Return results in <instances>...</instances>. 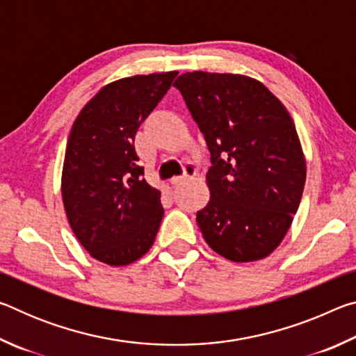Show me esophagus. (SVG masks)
Masks as SVG:
<instances>
[{"label":"esophagus","mask_w":356,"mask_h":356,"mask_svg":"<svg viewBox=\"0 0 356 356\" xmlns=\"http://www.w3.org/2000/svg\"><path fill=\"white\" fill-rule=\"evenodd\" d=\"M195 176H196V168L193 166L191 163H188V165H186V168H185V174H184V176L172 177V179H171V184H172V185L182 184V182H185L186 179H193Z\"/></svg>","instance_id":"1"}]
</instances>
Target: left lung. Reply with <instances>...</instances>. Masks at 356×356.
<instances>
[{
  "label": "left lung",
  "instance_id": "1",
  "mask_svg": "<svg viewBox=\"0 0 356 356\" xmlns=\"http://www.w3.org/2000/svg\"><path fill=\"white\" fill-rule=\"evenodd\" d=\"M210 150L202 237L232 262L267 257L297 213L306 163L295 124L261 81L186 72L174 83Z\"/></svg>",
  "mask_w": 356,
  "mask_h": 356
}]
</instances>
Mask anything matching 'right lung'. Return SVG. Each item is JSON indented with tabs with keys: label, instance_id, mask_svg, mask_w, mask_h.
Segmentation results:
<instances>
[{
	"label": "right lung",
	"instance_id": "obj_1",
	"mask_svg": "<svg viewBox=\"0 0 356 356\" xmlns=\"http://www.w3.org/2000/svg\"><path fill=\"white\" fill-rule=\"evenodd\" d=\"M176 76L163 72L106 84L72 125L63 168L64 209L83 248L104 264L138 261L159 232L160 191L138 165L135 135Z\"/></svg>",
	"mask_w": 356,
	"mask_h": 356
}]
</instances>
